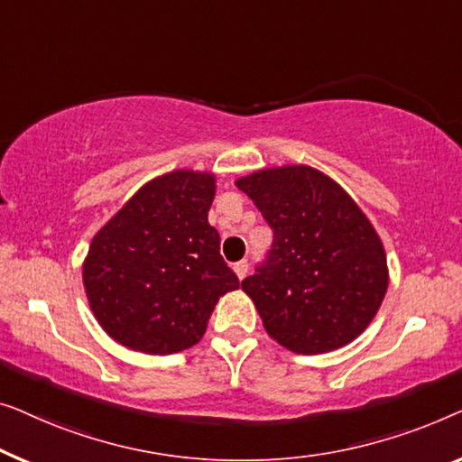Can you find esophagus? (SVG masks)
Here are the masks:
<instances>
[{
    "label": "esophagus",
    "mask_w": 462,
    "mask_h": 462,
    "mask_svg": "<svg viewBox=\"0 0 462 462\" xmlns=\"http://www.w3.org/2000/svg\"><path fill=\"white\" fill-rule=\"evenodd\" d=\"M234 272H236V276L243 281V278L246 276V272H249V262H246V259H240V262L234 263Z\"/></svg>",
    "instance_id": "esophagus-1"
}]
</instances>
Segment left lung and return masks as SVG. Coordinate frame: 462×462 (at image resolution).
<instances>
[{
	"label": "left lung",
	"mask_w": 462,
	"mask_h": 462,
	"mask_svg": "<svg viewBox=\"0 0 462 462\" xmlns=\"http://www.w3.org/2000/svg\"><path fill=\"white\" fill-rule=\"evenodd\" d=\"M270 228L272 246L243 291L263 327L295 354H324L354 341L387 291L381 238L349 194L305 165L238 180Z\"/></svg>",
	"instance_id": "left-lung-1"
}]
</instances>
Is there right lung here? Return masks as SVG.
Returning a JSON list of instances; mask_svg holds the SVG:
<instances>
[{
	"label": "right lung",
	"mask_w": 462,
	"mask_h": 462,
	"mask_svg": "<svg viewBox=\"0 0 462 462\" xmlns=\"http://www.w3.org/2000/svg\"><path fill=\"white\" fill-rule=\"evenodd\" d=\"M209 173L148 181L96 234L83 265L89 305L121 346L167 356L205 335L217 299L240 287L207 222Z\"/></svg>",
	"instance_id": "obj_1"
}]
</instances>
